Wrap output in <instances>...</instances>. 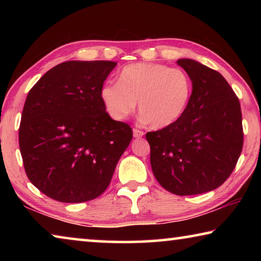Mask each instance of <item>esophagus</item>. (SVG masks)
I'll list each match as a JSON object with an SVG mask.
<instances>
[{"mask_svg":"<svg viewBox=\"0 0 261 261\" xmlns=\"http://www.w3.org/2000/svg\"><path fill=\"white\" fill-rule=\"evenodd\" d=\"M132 134H134V138H140V137L144 136V132L143 131L137 130V129H134V131H132Z\"/></svg>","mask_w":261,"mask_h":261,"instance_id":"esophagus-1","label":"esophagus"}]
</instances>
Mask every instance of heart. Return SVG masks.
Wrapping results in <instances>:
<instances>
[{
	"mask_svg": "<svg viewBox=\"0 0 261 261\" xmlns=\"http://www.w3.org/2000/svg\"><path fill=\"white\" fill-rule=\"evenodd\" d=\"M191 94L192 82L187 72L159 63L126 65L118 74V83H105L100 90L101 101L113 120L130 116L138 101L140 120L154 129L177 122Z\"/></svg>",
	"mask_w": 261,
	"mask_h": 261,
	"instance_id": "heart-1",
	"label": "heart"
}]
</instances>
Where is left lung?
Here are the masks:
<instances>
[{"instance_id":"obj_1","label":"left lung","mask_w":261,"mask_h":261,"mask_svg":"<svg viewBox=\"0 0 261 261\" xmlns=\"http://www.w3.org/2000/svg\"><path fill=\"white\" fill-rule=\"evenodd\" d=\"M192 82L179 120L147 132L153 174L177 196L212 191L224 183L243 147L240 100L221 73L191 59L177 61Z\"/></svg>"}]
</instances>
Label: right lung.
Wrapping results in <instances>:
<instances>
[{"mask_svg":"<svg viewBox=\"0 0 261 261\" xmlns=\"http://www.w3.org/2000/svg\"><path fill=\"white\" fill-rule=\"evenodd\" d=\"M116 64L63 62L29 92L19 126L20 154L31 183L51 199H95L129 146L131 127L112 120L100 98Z\"/></svg>","mask_w":261,"mask_h":261,"instance_id":"add662e5","label":"right lung"}]
</instances>
